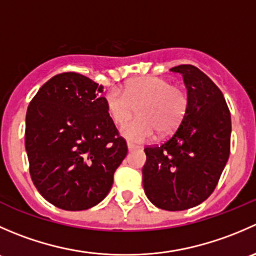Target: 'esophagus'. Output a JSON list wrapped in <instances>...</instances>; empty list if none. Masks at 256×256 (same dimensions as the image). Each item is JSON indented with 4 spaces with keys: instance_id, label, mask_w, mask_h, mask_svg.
Wrapping results in <instances>:
<instances>
[{
    "instance_id": "34e87169",
    "label": "esophagus",
    "mask_w": 256,
    "mask_h": 256,
    "mask_svg": "<svg viewBox=\"0 0 256 256\" xmlns=\"http://www.w3.org/2000/svg\"><path fill=\"white\" fill-rule=\"evenodd\" d=\"M128 151H135V150L140 148V146H136V144L128 142Z\"/></svg>"
}]
</instances>
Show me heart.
<instances>
[{"label":"heart","mask_w":256,"mask_h":256,"mask_svg":"<svg viewBox=\"0 0 256 256\" xmlns=\"http://www.w3.org/2000/svg\"><path fill=\"white\" fill-rule=\"evenodd\" d=\"M109 118L122 125L138 106V115L121 128L120 132L128 142L148 141L160 131L162 136L174 134L182 122L188 106L187 92L174 86L167 79L140 76L125 85L124 92L112 89L104 98Z\"/></svg>","instance_id":"b5f03b06"}]
</instances>
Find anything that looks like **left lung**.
Returning a JSON list of instances; mask_svg holds the SVG:
<instances>
[{
  "label": "left lung",
  "instance_id": "1",
  "mask_svg": "<svg viewBox=\"0 0 256 256\" xmlns=\"http://www.w3.org/2000/svg\"><path fill=\"white\" fill-rule=\"evenodd\" d=\"M188 106L176 132L156 147H146L144 194L157 208L184 210L213 193L230 152L232 120L223 92L194 66L182 64Z\"/></svg>",
  "mask_w": 256,
  "mask_h": 256
}]
</instances>
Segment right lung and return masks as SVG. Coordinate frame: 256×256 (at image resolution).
Masks as SVG:
<instances>
[{
	"label": "right lung",
	"instance_id": "add662e5",
	"mask_svg": "<svg viewBox=\"0 0 256 256\" xmlns=\"http://www.w3.org/2000/svg\"><path fill=\"white\" fill-rule=\"evenodd\" d=\"M102 89L82 74H58L28 105L24 144L30 177L38 192L64 210L102 202L128 154Z\"/></svg>",
	"mask_w": 256,
	"mask_h": 256
}]
</instances>
